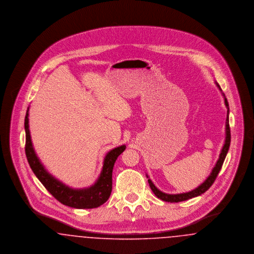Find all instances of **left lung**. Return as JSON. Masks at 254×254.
I'll use <instances>...</instances> for the list:
<instances>
[{
    "instance_id": "1",
    "label": "left lung",
    "mask_w": 254,
    "mask_h": 254,
    "mask_svg": "<svg viewBox=\"0 0 254 254\" xmlns=\"http://www.w3.org/2000/svg\"><path fill=\"white\" fill-rule=\"evenodd\" d=\"M216 85L219 87V89L221 90L220 88V85H218L216 83ZM222 91V90H221ZM223 96L225 98V105L228 109V113H227V120H226V139H225V144L223 145V148L221 150V153H220V156L218 159L217 163L215 164V167L212 169V171L210 173V175L206 178V180H205L204 183H202L198 188H196L193 190L191 191H189V192H185V193H179V194H168L165 193V192H162L161 190H159L157 188L154 186V184L151 182L150 179H148V184H149V187L151 189V190L153 191V193L155 194L157 196L159 199L165 201V202H170V203H178V202H182V201H186V200H189V199H191L193 197H197L201 194L205 192L210 187L211 185L214 183L216 177H217L218 173L220 171V169L223 166V163L225 161V158L227 156V153L229 151V148H230V120H229V114H230V108H229V103H228V100L225 96V94L223 93ZM146 177L148 178V176L146 175Z\"/></svg>"
}]
</instances>
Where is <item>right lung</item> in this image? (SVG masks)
I'll use <instances>...</instances> for the list:
<instances>
[{"mask_svg":"<svg viewBox=\"0 0 254 254\" xmlns=\"http://www.w3.org/2000/svg\"><path fill=\"white\" fill-rule=\"evenodd\" d=\"M28 110L29 108H27L24 118L25 155L32 171L44 187L63 205L74 208H95L106 203L112 190V170L114 164L118 156L126 149V145L115 147L107 153L104 159L103 169L94 185L89 188L74 190L54 178L37 157L29 132Z\"/></svg>","mask_w":254,"mask_h":254,"instance_id":"add662e5","label":"right lung"}]
</instances>
